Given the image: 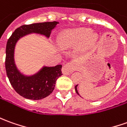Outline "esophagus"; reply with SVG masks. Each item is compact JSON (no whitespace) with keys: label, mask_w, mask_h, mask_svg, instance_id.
<instances>
[{"label":"esophagus","mask_w":127,"mask_h":127,"mask_svg":"<svg viewBox=\"0 0 127 127\" xmlns=\"http://www.w3.org/2000/svg\"><path fill=\"white\" fill-rule=\"evenodd\" d=\"M75 69L74 64L72 63H69L64 65L63 68V73L64 74H69L70 73H72Z\"/></svg>","instance_id":"34e87169"}]
</instances>
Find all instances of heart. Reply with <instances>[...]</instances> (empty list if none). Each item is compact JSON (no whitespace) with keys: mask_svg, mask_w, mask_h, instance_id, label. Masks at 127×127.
Returning <instances> with one entry per match:
<instances>
[{"mask_svg":"<svg viewBox=\"0 0 127 127\" xmlns=\"http://www.w3.org/2000/svg\"><path fill=\"white\" fill-rule=\"evenodd\" d=\"M97 36L87 28H76L63 31L58 38L61 48L69 49L82 44V48L86 49L94 44Z\"/></svg>","mask_w":127,"mask_h":127,"instance_id":"b5f03b06","label":"heart"}]
</instances>
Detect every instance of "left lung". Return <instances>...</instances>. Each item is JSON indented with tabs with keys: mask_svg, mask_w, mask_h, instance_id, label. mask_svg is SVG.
<instances>
[{
	"mask_svg": "<svg viewBox=\"0 0 127 127\" xmlns=\"http://www.w3.org/2000/svg\"><path fill=\"white\" fill-rule=\"evenodd\" d=\"M77 86H78V85H76V86H75V90H76V93H77L78 95V90H77Z\"/></svg>",
	"mask_w": 127,
	"mask_h": 127,
	"instance_id": "1",
	"label": "left lung"
}]
</instances>
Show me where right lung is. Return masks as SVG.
<instances>
[{
  "label": "right lung",
  "mask_w": 127,
  "mask_h": 127,
  "mask_svg": "<svg viewBox=\"0 0 127 127\" xmlns=\"http://www.w3.org/2000/svg\"><path fill=\"white\" fill-rule=\"evenodd\" d=\"M58 22H44L24 25L16 28L8 39L6 45L5 69L13 88L21 96L28 99L39 100L52 93L57 79L62 76V65L44 67L35 74L25 76L17 69L14 63V49L17 41L26 34L37 33L47 38Z\"/></svg>",
  "instance_id": "add662e5"
}]
</instances>
